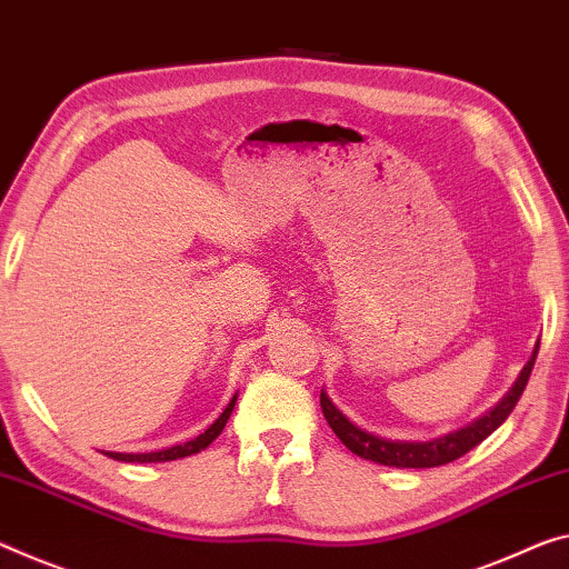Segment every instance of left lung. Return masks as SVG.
<instances>
[{"label":"left lung","instance_id":"obj_1","mask_svg":"<svg viewBox=\"0 0 569 569\" xmlns=\"http://www.w3.org/2000/svg\"><path fill=\"white\" fill-rule=\"evenodd\" d=\"M537 351H539V343L535 346V353H531L527 366L521 369L519 379L513 381L509 395L498 401L491 412L478 417L476 422L466 425L462 430L435 437L430 442L387 440V437L366 432L340 412L326 391H320V407H322V415L328 419L330 430H333L338 435V440L343 442L348 450L356 452L358 458L373 460L379 462V466H389V468H437V466H445V462L462 458L468 450H473L476 445L483 442L488 435L496 432L498 427L506 422V417L513 412V407H517V401L521 399L523 389H527V381L537 361Z\"/></svg>","mask_w":569,"mask_h":569}]
</instances>
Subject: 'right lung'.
Segmentation results:
<instances>
[{"label": "right lung", "mask_w": 569, "mask_h": 569, "mask_svg": "<svg viewBox=\"0 0 569 569\" xmlns=\"http://www.w3.org/2000/svg\"><path fill=\"white\" fill-rule=\"evenodd\" d=\"M233 407H236V395H233V399L229 401V407L223 409V415L216 419V422L208 427L206 432H200L196 440H188V442H182V445H172V448H168V450H157V452H107L109 458H113V460H124V462H168V460H178V458H188V456H196V452H200V450H206L208 445H211L218 435L223 432V427H226V422H229V417H231V412H233Z\"/></svg>", "instance_id": "add662e5"}]
</instances>
